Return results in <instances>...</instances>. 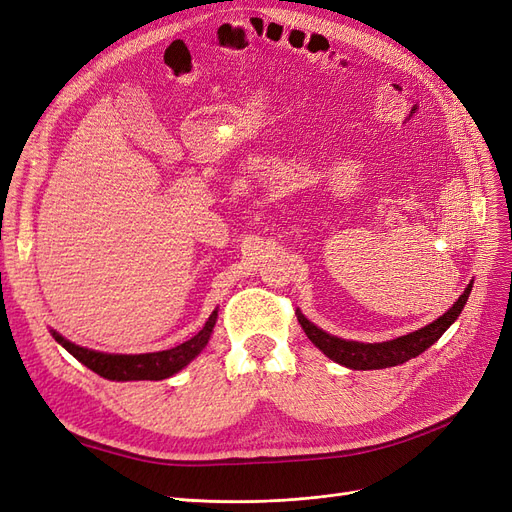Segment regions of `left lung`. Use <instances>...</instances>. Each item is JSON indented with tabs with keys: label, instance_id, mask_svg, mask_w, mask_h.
<instances>
[{
	"label": "left lung",
	"instance_id": "8db88e82",
	"mask_svg": "<svg viewBox=\"0 0 512 512\" xmlns=\"http://www.w3.org/2000/svg\"><path fill=\"white\" fill-rule=\"evenodd\" d=\"M472 284H474V280L468 284L466 290H463V294L453 303V307H448L440 318L429 322L423 329L389 339V342L363 344V342H352V339L335 337L327 331H322L320 327H316L314 322H309L301 314V309H297V320L303 327L305 335L309 337V342H312L318 350H322V354H327L331 361H335L339 365H344L348 369H363V371L395 367V365H401V363L414 359V356L425 352L429 346L438 342V339L444 335V331L451 327V324L463 312V305H466L470 292H472Z\"/></svg>",
	"mask_w": 512,
	"mask_h": 512
}]
</instances>
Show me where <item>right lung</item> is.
I'll use <instances>...</instances> for the list:
<instances>
[{
  "label": "right lung",
  "mask_w": 512,
  "mask_h": 512,
  "mask_svg": "<svg viewBox=\"0 0 512 512\" xmlns=\"http://www.w3.org/2000/svg\"><path fill=\"white\" fill-rule=\"evenodd\" d=\"M218 322V307L213 309L205 327L200 329L188 342H183L175 348L160 350V352H145V354H111L98 352L91 348H83L72 344L70 339L59 335L51 329L55 342L64 346L76 361H81L98 376L113 380V382H132V380H164L179 374L183 367H188L196 356L205 350L213 335V327Z\"/></svg>",
  "instance_id": "obj_1"
}]
</instances>
